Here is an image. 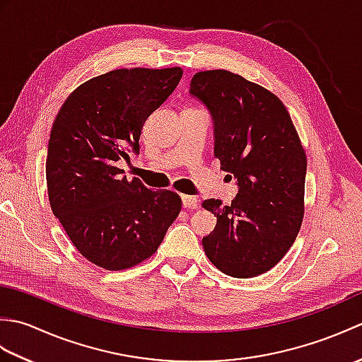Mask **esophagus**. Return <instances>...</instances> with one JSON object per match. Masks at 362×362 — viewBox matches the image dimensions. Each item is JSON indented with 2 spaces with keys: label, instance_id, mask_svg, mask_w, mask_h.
Wrapping results in <instances>:
<instances>
[{
  "label": "esophagus",
  "instance_id": "34e87169",
  "mask_svg": "<svg viewBox=\"0 0 362 362\" xmlns=\"http://www.w3.org/2000/svg\"><path fill=\"white\" fill-rule=\"evenodd\" d=\"M182 204L185 209H189V210H196L199 206V201L194 196H182Z\"/></svg>",
  "mask_w": 362,
  "mask_h": 362
}]
</instances>
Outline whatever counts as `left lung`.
<instances>
[{
    "label": "left lung",
    "mask_w": 362,
    "mask_h": 362,
    "mask_svg": "<svg viewBox=\"0 0 362 362\" xmlns=\"http://www.w3.org/2000/svg\"><path fill=\"white\" fill-rule=\"evenodd\" d=\"M189 95L210 112L214 156L240 189L230 205L202 202L218 219L204 250L235 279L264 274L294 244L303 219L306 156L296 127L274 93L226 70L194 74Z\"/></svg>",
    "instance_id": "1"
}]
</instances>
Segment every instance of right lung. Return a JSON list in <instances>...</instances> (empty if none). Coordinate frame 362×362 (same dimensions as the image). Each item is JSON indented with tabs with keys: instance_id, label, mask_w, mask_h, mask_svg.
<instances>
[{
	"instance_id": "obj_1",
	"label": "right lung",
	"mask_w": 362,
	"mask_h": 362,
	"mask_svg": "<svg viewBox=\"0 0 362 362\" xmlns=\"http://www.w3.org/2000/svg\"><path fill=\"white\" fill-rule=\"evenodd\" d=\"M179 66L122 68L82 83L51 129L46 185L51 210L74 247L109 271L149 258L179 216L174 191L127 180L117 161L140 153L144 121L180 82Z\"/></svg>"
}]
</instances>
